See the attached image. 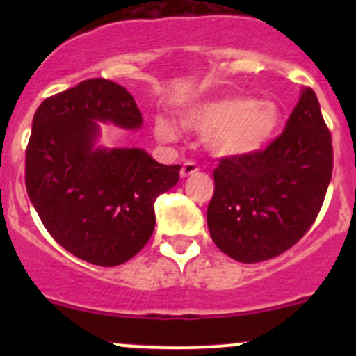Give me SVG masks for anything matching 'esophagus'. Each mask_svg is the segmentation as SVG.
Segmentation results:
<instances>
[{
  "instance_id": "esophagus-1",
  "label": "esophagus",
  "mask_w": 356,
  "mask_h": 356,
  "mask_svg": "<svg viewBox=\"0 0 356 356\" xmlns=\"http://www.w3.org/2000/svg\"><path fill=\"white\" fill-rule=\"evenodd\" d=\"M198 170H200V167L195 163V161H186L181 168V177H189V175L196 174Z\"/></svg>"
}]
</instances>
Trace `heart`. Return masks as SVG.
<instances>
[{
    "label": "heart",
    "mask_w": 356,
    "mask_h": 356,
    "mask_svg": "<svg viewBox=\"0 0 356 356\" xmlns=\"http://www.w3.org/2000/svg\"><path fill=\"white\" fill-rule=\"evenodd\" d=\"M182 125L207 136V145L217 156H250L274 139L281 125V110L268 99L225 96L196 105L182 115ZM160 141L174 143L177 129L167 118H156Z\"/></svg>",
    "instance_id": "obj_1"
}]
</instances>
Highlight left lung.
I'll list each match as a JSON object with an SVG mask.
<instances>
[{
	"instance_id": "left-lung-1",
	"label": "left lung",
	"mask_w": 356,
	"mask_h": 356,
	"mask_svg": "<svg viewBox=\"0 0 356 356\" xmlns=\"http://www.w3.org/2000/svg\"><path fill=\"white\" fill-rule=\"evenodd\" d=\"M332 175V138L314 89L305 88L282 134L250 156H225L213 170L208 231L243 264L279 257L317 218Z\"/></svg>"
}]
</instances>
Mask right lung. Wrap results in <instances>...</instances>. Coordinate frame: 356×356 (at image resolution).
Returning <instances> with one entry per match:
<instances>
[{"instance_id": "obj_1", "label": "right lung", "mask_w": 356, "mask_h": 356, "mask_svg": "<svg viewBox=\"0 0 356 356\" xmlns=\"http://www.w3.org/2000/svg\"><path fill=\"white\" fill-rule=\"evenodd\" d=\"M96 120L139 129L131 92L88 79L35 110L25 149V188L51 238L102 267L125 264L155 231V201L174 188L181 165H161L145 149H95Z\"/></svg>"}]
</instances>
